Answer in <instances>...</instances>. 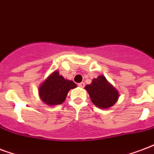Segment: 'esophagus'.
Segmentation results:
<instances>
[{"mask_svg":"<svg viewBox=\"0 0 154 154\" xmlns=\"http://www.w3.org/2000/svg\"><path fill=\"white\" fill-rule=\"evenodd\" d=\"M78 86L81 88H83L84 86H85V83H84V82H81V83H79V84H78Z\"/></svg>","mask_w":154,"mask_h":154,"instance_id":"1","label":"esophagus"}]
</instances>
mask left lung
<instances>
[{"label":"left lung","mask_w":154,"mask_h":154,"mask_svg":"<svg viewBox=\"0 0 154 154\" xmlns=\"http://www.w3.org/2000/svg\"><path fill=\"white\" fill-rule=\"evenodd\" d=\"M85 89L92 103L100 109L110 108L119 99V91L103 75L94 78L91 84L85 85Z\"/></svg>","instance_id":"1"}]
</instances>
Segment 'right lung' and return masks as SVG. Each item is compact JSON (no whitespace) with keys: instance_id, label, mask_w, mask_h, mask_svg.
Instances as JSON below:
<instances>
[{"instance_id":"right-lung-1","label":"right lung","mask_w":154,"mask_h":154,"mask_svg":"<svg viewBox=\"0 0 154 154\" xmlns=\"http://www.w3.org/2000/svg\"><path fill=\"white\" fill-rule=\"evenodd\" d=\"M76 87L77 85L74 82L64 79L56 70L39 85L38 95L45 104L54 106L64 103L69 90Z\"/></svg>"}]
</instances>
